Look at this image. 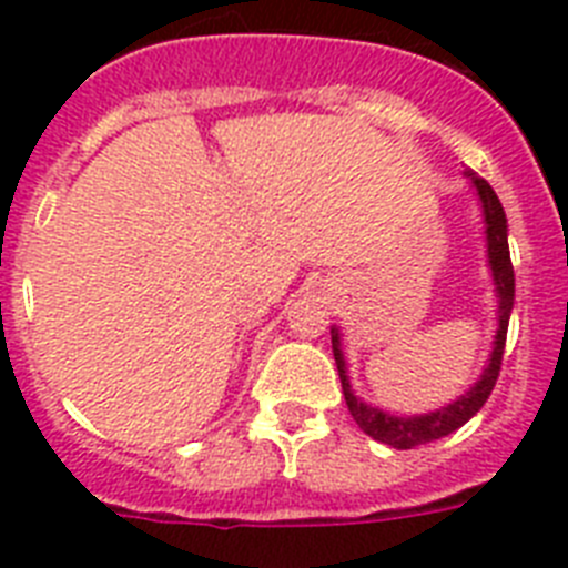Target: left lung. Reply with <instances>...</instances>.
<instances>
[{"label": "left lung", "instance_id": "obj_1", "mask_svg": "<svg viewBox=\"0 0 568 568\" xmlns=\"http://www.w3.org/2000/svg\"><path fill=\"white\" fill-rule=\"evenodd\" d=\"M469 182L475 195H478L480 213H484V233H486V261H489L491 284H495V295H498V329H495V341H491L489 364L484 366V373L475 384L466 389L460 398H455L453 404L433 409V413L424 415H393L384 413L378 406L366 404L358 395L353 393V384H349V375H346V361L344 349H341V329L333 327V355L335 364H338L341 386H344V400L349 406V415L355 418V424L364 429L369 438L381 440V444L393 446V449H413V446L429 444V440H438L444 435H453L455 429L466 424L471 415L480 413V406L486 404V398L495 389V381L500 373V361H504V346H506V329H509V315L515 307V270H511L509 258V224H506V213L500 199L495 195V190L478 179L475 173H469Z\"/></svg>", "mask_w": 568, "mask_h": 568}]
</instances>
